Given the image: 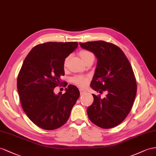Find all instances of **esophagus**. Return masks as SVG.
<instances>
[{"label": "esophagus", "instance_id": "esophagus-1", "mask_svg": "<svg viewBox=\"0 0 156 156\" xmlns=\"http://www.w3.org/2000/svg\"><path fill=\"white\" fill-rule=\"evenodd\" d=\"M79 90H80V94H81V95H82V94H85V93L86 92V90H84L83 89H82V88H80Z\"/></svg>", "mask_w": 156, "mask_h": 156}]
</instances>
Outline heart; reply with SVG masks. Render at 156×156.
I'll return each mask as SVG.
<instances>
[{
	"label": "heart",
	"instance_id": "obj_1",
	"mask_svg": "<svg viewBox=\"0 0 156 156\" xmlns=\"http://www.w3.org/2000/svg\"><path fill=\"white\" fill-rule=\"evenodd\" d=\"M79 55L83 61H85L86 59L90 58V57L94 56V55L91 53L90 51L87 50H82L81 51H80ZM68 58H66L65 60V61H64V66H65L66 65ZM72 81H73V82L75 83L76 85H77L80 87H84L86 86L87 81H88V78L86 76H74L73 78V80H72Z\"/></svg>",
	"mask_w": 156,
	"mask_h": 156
}]
</instances>
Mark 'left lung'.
I'll return each instance as SVG.
<instances>
[{"label":"left lung","mask_w":156,"mask_h":156,"mask_svg":"<svg viewBox=\"0 0 156 156\" xmlns=\"http://www.w3.org/2000/svg\"><path fill=\"white\" fill-rule=\"evenodd\" d=\"M98 58L90 86L105 98L92 94L94 102L87 107L90 121L102 129H111L121 123L133 107L137 86L130 63L123 51L104 41L80 43Z\"/></svg>","instance_id":"obj_1"}]
</instances>
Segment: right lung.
I'll return each instance as SVG.
<instances>
[{"label":"right lung","mask_w":156,"mask_h":156,"mask_svg":"<svg viewBox=\"0 0 156 156\" xmlns=\"http://www.w3.org/2000/svg\"><path fill=\"white\" fill-rule=\"evenodd\" d=\"M78 45L77 42L39 44L27 55L19 72L17 88L23 110L43 129L55 130L65 125L80 96L73 85L68 86L63 94L53 92L62 83L64 61Z\"/></svg>","instance_id":"1"}]
</instances>
